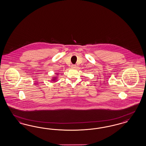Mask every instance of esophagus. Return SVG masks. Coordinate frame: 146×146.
Listing matches in <instances>:
<instances>
[{
    "label": "esophagus",
    "mask_w": 146,
    "mask_h": 146,
    "mask_svg": "<svg viewBox=\"0 0 146 146\" xmlns=\"http://www.w3.org/2000/svg\"><path fill=\"white\" fill-rule=\"evenodd\" d=\"M72 68H75L76 67V65H72Z\"/></svg>",
    "instance_id": "obj_1"
}]
</instances>
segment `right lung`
Returning a JSON list of instances; mask_svg holds the SVG:
<instances>
[{
  "instance_id": "right-lung-1",
  "label": "right lung",
  "mask_w": 146,
  "mask_h": 146,
  "mask_svg": "<svg viewBox=\"0 0 146 146\" xmlns=\"http://www.w3.org/2000/svg\"><path fill=\"white\" fill-rule=\"evenodd\" d=\"M54 81H55V80H54Z\"/></svg>"
}]
</instances>
